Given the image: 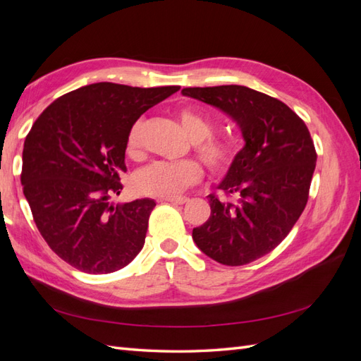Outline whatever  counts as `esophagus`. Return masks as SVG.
Returning <instances> with one entry per match:
<instances>
[{
	"mask_svg": "<svg viewBox=\"0 0 361 361\" xmlns=\"http://www.w3.org/2000/svg\"><path fill=\"white\" fill-rule=\"evenodd\" d=\"M161 200L162 202H169V203H176V204H185L190 199L188 197H164Z\"/></svg>",
	"mask_w": 361,
	"mask_h": 361,
	"instance_id": "34e87169",
	"label": "esophagus"
}]
</instances>
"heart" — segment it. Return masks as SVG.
Returning <instances> with one entry per match:
<instances>
[{"label": "heart", "instance_id": "b5f03b06", "mask_svg": "<svg viewBox=\"0 0 361 361\" xmlns=\"http://www.w3.org/2000/svg\"><path fill=\"white\" fill-rule=\"evenodd\" d=\"M178 118L185 135L192 141L195 154L207 169L214 173H226L232 167L236 155L235 147L228 141L211 137L214 126L209 118L194 110H182ZM143 128V118H138L128 130L126 155L130 159L141 158ZM200 176V167L192 161H157L137 173L135 188L152 197H174L190 185L199 182Z\"/></svg>", "mask_w": 361, "mask_h": 361}]
</instances>
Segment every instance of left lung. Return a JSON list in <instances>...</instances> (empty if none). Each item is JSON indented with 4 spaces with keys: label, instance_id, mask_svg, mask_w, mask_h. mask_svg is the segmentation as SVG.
I'll use <instances>...</instances> for the list:
<instances>
[{
    "label": "left lung",
    "instance_id": "8db88e82",
    "mask_svg": "<svg viewBox=\"0 0 361 361\" xmlns=\"http://www.w3.org/2000/svg\"><path fill=\"white\" fill-rule=\"evenodd\" d=\"M182 94L232 117L245 141L216 187L235 202L207 195L211 216L192 239L223 265L250 264L274 250L304 211L316 167L310 133L286 104L244 85L188 87Z\"/></svg>",
    "mask_w": 361,
    "mask_h": 361
}]
</instances>
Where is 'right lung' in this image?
<instances>
[{
  "mask_svg": "<svg viewBox=\"0 0 361 361\" xmlns=\"http://www.w3.org/2000/svg\"><path fill=\"white\" fill-rule=\"evenodd\" d=\"M179 89L89 84L54 101L31 126L24 195L43 239L73 268L110 274L143 248L155 200L116 204L111 197L123 190L129 128Z\"/></svg>",
  "mask_w": 361,
  "mask_h": 361,
  "instance_id": "add662e5",
  "label": "right lung"
}]
</instances>
